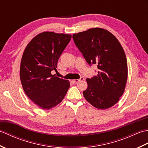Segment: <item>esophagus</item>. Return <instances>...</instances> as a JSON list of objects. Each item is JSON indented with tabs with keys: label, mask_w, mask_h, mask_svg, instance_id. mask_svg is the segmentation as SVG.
I'll return each mask as SVG.
<instances>
[{
	"label": "esophagus",
	"mask_w": 148,
	"mask_h": 148,
	"mask_svg": "<svg viewBox=\"0 0 148 148\" xmlns=\"http://www.w3.org/2000/svg\"><path fill=\"white\" fill-rule=\"evenodd\" d=\"M84 79V77H81L80 79H74L73 80V82H74V83H78L79 82V81H83Z\"/></svg>",
	"instance_id": "34e87169"
}]
</instances>
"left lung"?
I'll return each instance as SVG.
<instances>
[{
    "instance_id": "obj_1",
    "label": "left lung",
    "mask_w": 148,
    "mask_h": 148,
    "mask_svg": "<svg viewBox=\"0 0 148 148\" xmlns=\"http://www.w3.org/2000/svg\"><path fill=\"white\" fill-rule=\"evenodd\" d=\"M72 38L88 64H97L99 69L97 76L86 79L84 98L97 109L111 108L124 93L128 77L127 58L121 44L101 28L74 34Z\"/></svg>"
}]
</instances>
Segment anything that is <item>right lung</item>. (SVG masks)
Listing matches in <instances>:
<instances>
[{"label": "right lung", "mask_w": 148, "mask_h": 148, "mask_svg": "<svg viewBox=\"0 0 148 148\" xmlns=\"http://www.w3.org/2000/svg\"><path fill=\"white\" fill-rule=\"evenodd\" d=\"M71 35L44 32L30 40L22 56L20 76L27 97L42 109L60 103L70 86L68 80L51 74Z\"/></svg>", "instance_id": "obj_1"}]
</instances>
